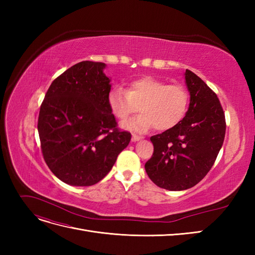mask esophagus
<instances>
[{
  "instance_id": "esophagus-1",
  "label": "esophagus",
  "mask_w": 255,
  "mask_h": 255,
  "mask_svg": "<svg viewBox=\"0 0 255 255\" xmlns=\"http://www.w3.org/2000/svg\"><path fill=\"white\" fill-rule=\"evenodd\" d=\"M142 136H140V135H136V134H133L132 135V141H138V140H140V139H142Z\"/></svg>"
}]
</instances>
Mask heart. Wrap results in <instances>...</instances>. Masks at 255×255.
Returning <instances> with one entry per match:
<instances>
[{"instance_id":"heart-1","label":"heart","mask_w":255,"mask_h":255,"mask_svg":"<svg viewBox=\"0 0 255 255\" xmlns=\"http://www.w3.org/2000/svg\"><path fill=\"white\" fill-rule=\"evenodd\" d=\"M107 102L112 114L120 121L128 120L138 110L142 113L122 123V128L143 132L154 127L156 130L164 132L184 119L189 95L181 85H167L153 76H142L130 81L128 90L113 88Z\"/></svg>"}]
</instances>
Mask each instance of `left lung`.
<instances>
[{"label": "left lung", "instance_id": "1", "mask_svg": "<svg viewBox=\"0 0 255 255\" xmlns=\"http://www.w3.org/2000/svg\"><path fill=\"white\" fill-rule=\"evenodd\" d=\"M190 103L184 119L171 129L150 138L154 151L145 172L158 187L185 190L211 170L226 135V117L217 95L186 69Z\"/></svg>", "mask_w": 255, "mask_h": 255}]
</instances>
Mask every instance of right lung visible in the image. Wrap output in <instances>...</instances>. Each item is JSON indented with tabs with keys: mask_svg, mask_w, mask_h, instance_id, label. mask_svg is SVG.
Here are the masks:
<instances>
[{
	"mask_svg": "<svg viewBox=\"0 0 255 255\" xmlns=\"http://www.w3.org/2000/svg\"><path fill=\"white\" fill-rule=\"evenodd\" d=\"M104 63L84 60L54 80L38 117L45 164L60 181L91 186L111 171L130 133L117 128Z\"/></svg>",
	"mask_w": 255,
	"mask_h": 255,
	"instance_id": "obj_1",
	"label": "right lung"
}]
</instances>
